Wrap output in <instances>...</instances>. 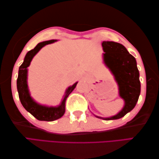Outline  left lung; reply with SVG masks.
I'll list each match as a JSON object with an SVG mask.
<instances>
[{"instance_id":"left-lung-1","label":"left lung","mask_w":159,"mask_h":159,"mask_svg":"<svg viewBox=\"0 0 159 159\" xmlns=\"http://www.w3.org/2000/svg\"><path fill=\"white\" fill-rule=\"evenodd\" d=\"M102 46L104 62L113 73L120 89V96L124 100V107L120 112L111 117L98 118L104 120H117L134 109L141 92L139 72L136 59L120 43L103 42Z\"/></svg>"}]
</instances>
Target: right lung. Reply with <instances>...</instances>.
Instances as JSON below:
<instances>
[{"instance_id":"right-lung-1","label":"right lung","mask_w":159,"mask_h":159,"mask_svg":"<svg viewBox=\"0 0 159 159\" xmlns=\"http://www.w3.org/2000/svg\"><path fill=\"white\" fill-rule=\"evenodd\" d=\"M57 40L51 39L49 41L39 43L34 48L30 50L25 57L24 61L19 67L18 76L17 79V89H18L19 98L24 108L40 121H52L61 117L66 111V101L70 93L75 88L78 82L69 87L66 90L65 96L61 103L58 107H46L35 102L30 96L27 85V67L29 66L32 59L39 50L44 46L56 42Z\"/></svg>"}]
</instances>
